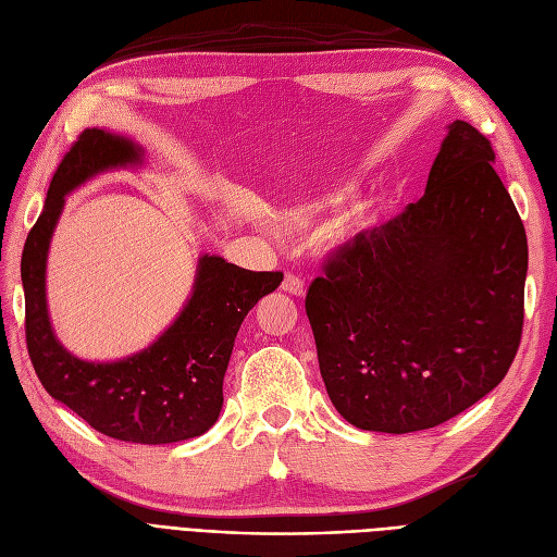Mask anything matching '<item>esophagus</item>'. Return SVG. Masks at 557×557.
I'll return each instance as SVG.
<instances>
[{
  "instance_id": "1",
  "label": "esophagus",
  "mask_w": 557,
  "mask_h": 557,
  "mask_svg": "<svg viewBox=\"0 0 557 557\" xmlns=\"http://www.w3.org/2000/svg\"><path fill=\"white\" fill-rule=\"evenodd\" d=\"M281 288H283V293L299 297V295H305V281H301L297 274H285Z\"/></svg>"
}]
</instances>
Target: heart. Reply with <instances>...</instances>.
<instances>
[{"label": "heart", "instance_id": "1", "mask_svg": "<svg viewBox=\"0 0 557 557\" xmlns=\"http://www.w3.org/2000/svg\"><path fill=\"white\" fill-rule=\"evenodd\" d=\"M346 195H348V193H339V195H336L334 199H336V201H344V199H346Z\"/></svg>", "mask_w": 557, "mask_h": 557}]
</instances>
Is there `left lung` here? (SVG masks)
Returning <instances> with one entry per match:
<instances>
[{"instance_id":"left-lung-1","label":"left lung","mask_w":557,"mask_h":557,"mask_svg":"<svg viewBox=\"0 0 557 557\" xmlns=\"http://www.w3.org/2000/svg\"><path fill=\"white\" fill-rule=\"evenodd\" d=\"M493 162L491 141L453 121L425 195L332 252L309 285L320 376L350 425H442L507 376L528 237Z\"/></svg>"}]
</instances>
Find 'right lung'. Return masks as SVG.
<instances>
[{
    "label": "right lung",
    "mask_w": 557,
    "mask_h": 557,
    "mask_svg": "<svg viewBox=\"0 0 557 557\" xmlns=\"http://www.w3.org/2000/svg\"><path fill=\"white\" fill-rule=\"evenodd\" d=\"M141 162L144 150L132 139L97 127L83 132L50 181L44 211L23 248L21 276L29 360L48 395L111 440L158 446L193 440L215 423L237 332L246 313L278 288L283 274L201 256L188 305L148 348L115 362L72 356L50 327L46 307V258L64 195L95 174Z\"/></svg>",
    "instance_id": "add662e5"
}]
</instances>
